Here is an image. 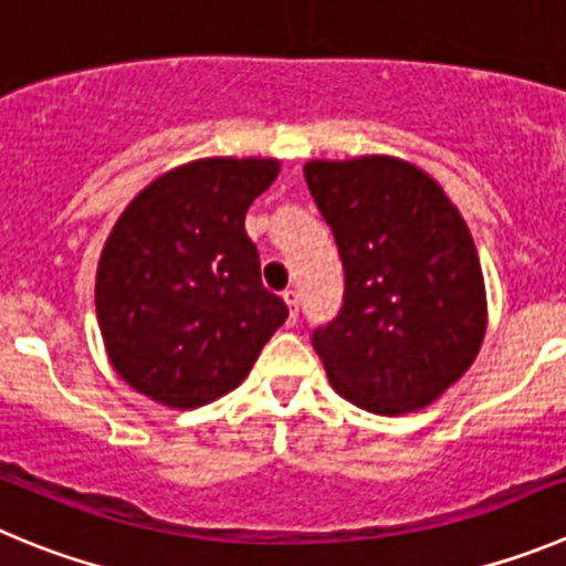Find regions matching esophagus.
I'll return each mask as SVG.
<instances>
[{
    "mask_svg": "<svg viewBox=\"0 0 566 566\" xmlns=\"http://www.w3.org/2000/svg\"><path fill=\"white\" fill-rule=\"evenodd\" d=\"M282 298H284V302H287V307H290L287 324H290V327H293L295 318H298V295H295V290H284Z\"/></svg>",
    "mask_w": 566,
    "mask_h": 566,
    "instance_id": "1",
    "label": "esophagus"
}]
</instances>
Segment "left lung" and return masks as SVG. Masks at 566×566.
I'll return each instance as SVG.
<instances>
[{
    "mask_svg": "<svg viewBox=\"0 0 566 566\" xmlns=\"http://www.w3.org/2000/svg\"><path fill=\"white\" fill-rule=\"evenodd\" d=\"M304 177L344 264V304L313 333L329 384L371 415L426 409L485 338V279L462 213L397 157L310 160Z\"/></svg>",
    "mask_w": 566,
    "mask_h": 566,
    "instance_id": "left-lung-1",
    "label": "left lung"
}]
</instances>
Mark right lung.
Returning a JSON list of instances; mask_svg holds the SVG:
<instances>
[{"label":"right lung","mask_w":566,"mask_h":566,"mask_svg":"<svg viewBox=\"0 0 566 566\" xmlns=\"http://www.w3.org/2000/svg\"><path fill=\"white\" fill-rule=\"evenodd\" d=\"M279 177L271 157H206L166 171L106 239L95 310L120 378L155 403L197 409L248 378L287 318L264 290L245 213Z\"/></svg>","instance_id":"add662e5"}]
</instances>
